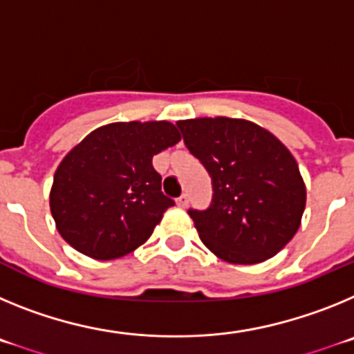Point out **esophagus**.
<instances>
[{
    "label": "esophagus",
    "instance_id": "34e87169",
    "mask_svg": "<svg viewBox=\"0 0 354 354\" xmlns=\"http://www.w3.org/2000/svg\"><path fill=\"white\" fill-rule=\"evenodd\" d=\"M187 204H189V196H187L186 193H184V195H180L179 198H177V205H179L180 209H186Z\"/></svg>",
    "mask_w": 354,
    "mask_h": 354
}]
</instances>
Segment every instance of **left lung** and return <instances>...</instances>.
<instances>
[{
  "label": "left lung",
  "instance_id": "8db88e82",
  "mask_svg": "<svg viewBox=\"0 0 354 354\" xmlns=\"http://www.w3.org/2000/svg\"><path fill=\"white\" fill-rule=\"evenodd\" d=\"M177 127L212 179L209 209L189 211L202 243L230 264L274 257L298 232L306 202L289 149L245 118H189Z\"/></svg>",
  "mask_w": 354,
  "mask_h": 354
}]
</instances>
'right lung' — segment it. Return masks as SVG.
Listing matches in <instances>:
<instances>
[{"instance_id":"1","label":"right lung","mask_w":354,"mask_h":354,"mask_svg":"<svg viewBox=\"0 0 354 354\" xmlns=\"http://www.w3.org/2000/svg\"><path fill=\"white\" fill-rule=\"evenodd\" d=\"M179 142L167 120L113 122L84 136L58 165L49 193L60 236L97 261L143 245L174 205L162 195L152 158Z\"/></svg>"}]
</instances>
